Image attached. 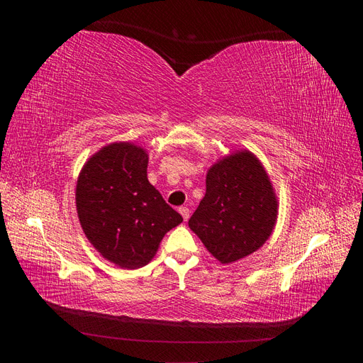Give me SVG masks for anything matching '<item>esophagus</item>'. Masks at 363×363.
<instances>
[{
  "label": "esophagus",
  "instance_id": "esophagus-1",
  "mask_svg": "<svg viewBox=\"0 0 363 363\" xmlns=\"http://www.w3.org/2000/svg\"><path fill=\"white\" fill-rule=\"evenodd\" d=\"M179 212H180V215L183 216L184 221H188V219H189V215H191V212H189V207L182 206V207L179 208Z\"/></svg>",
  "mask_w": 363,
  "mask_h": 363
}]
</instances>
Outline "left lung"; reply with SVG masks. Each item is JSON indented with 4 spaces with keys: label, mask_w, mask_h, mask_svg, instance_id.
I'll use <instances>...</instances> for the list:
<instances>
[{
    "label": "left lung",
    "mask_w": 363,
    "mask_h": 363,
    "mask_svg": "<svg viewBox=\"0 0 363 363\" xmlns=\"http://www.w3.org/2000/svg\"><path fill=\"white\" fill-rule=\"evenodd\" d=\"M276 219L277 199L267 171L250 151H240L208 169L206 195L189 227L219 262L230 263L265 244Z\"/></svg>",
    "instance_id": "8db88e82"
}]
</instances>
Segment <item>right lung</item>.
<instances>
[{
    "label": "right lung",
    "instance_id": "obj_1",
    "mask_svg": "<svg viewBox=\"0 0 363 363\" xmlns=\"http://www.w3.org/2000/svg\"><path fill=\"white\" fill-rule=\"evenodd\" d=\"M144 148L119 142L83 167L75 203L86 238L103 257L127 269L145 267L164 233L183 218L147 179Z\"/></svg>",
    "mask_w": 363,
    "mask_h": 363
}]
</instances>
